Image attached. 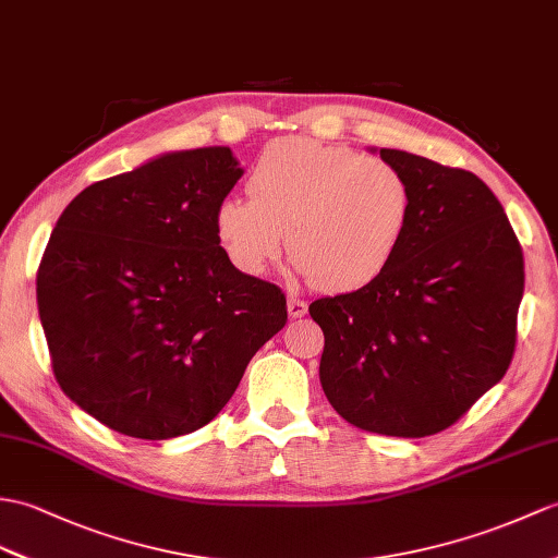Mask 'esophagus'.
Wrapping results in <instances>:
<instances>
[{"label": "esophagus", "mask_w": 558, "mask_h": 558, "mask_svg": "<svg viewBox=\"0 0 558 558\" xmlns=\"http://www.w3.org/2000/svg\"><path fill=\"white\" fill-rule=\"evenodd\" d=\"M306 311H308V306H306L304 300H300V296H288L290 318H302V316H306Z\"/></svg>", "instance_id": "esophagus-1"}]
</instances>
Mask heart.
<instances>
[{
	"mask_svg": "<svg viewBox=\"0 0 558 558\" xmlns=\"http://www.w3.org/2000/svg\"><path fill=\"white\" fill-rule=\"evenodd\" d=\"M247 192L214 209V235L228 262L250 278L264 276L288 232L296 268L328 292L378 280L411 218V187L399 168L311 137L266 145Z\"/></svg>",
	"mask_w": 558,
	"mask_h": 558,
	"instance_id": "heart-1",
	"label": "heart"
}]
</instances>
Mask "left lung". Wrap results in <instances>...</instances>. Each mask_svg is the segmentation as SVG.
<instances>
[{
  "instance_id": "1",
  "label": "left lung",
  "mask_w": 558,
  "mask_h": 558,
  "mask_svg": "<svg viewBox=\"0 0 558 558\" xmlns=\"http://www.w3.org/2000/svg\"><path fill=\"white\" fill-rule=\"evenodd\" d=\"M375 151V149H373ZM411 187L392 264L356 292L308 306L326 347L320 385L361 430L425 437L457 423L507 373L523 300V250L481 178L380 149Z\"/></svg>"
}]
</instances>
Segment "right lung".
<instances>
[{"label":"right lung","instance_id":"obj_1","mask_svg":"<svg viewBox=\"0 0 558 558\" xmlns=\"http://www.w3.org/2000/svg\"><path fill=\"white\" fill-rule=\"evenodd\" d=\"M242 173L230 147L168 151L85 187L51 230L37 268L51 368L116 433L199 430L288 323L280 288L240 274L214 235Z\"/></svg>","mask_w":558,"mask_h":558}]
</instances>
